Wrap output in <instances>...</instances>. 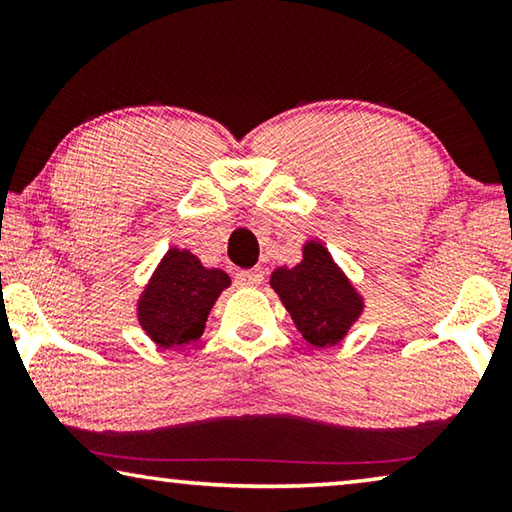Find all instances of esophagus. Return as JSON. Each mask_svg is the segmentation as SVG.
<instances>
[{
  "mask_svg": "<svg viewBox=\"0 0 512 512\" xmlns=\"http://www.w3.org/2000/svg\"><path fill=\"white\" fill-rule=\"evenodd\" d=\"M264 282V271L253 268V271H241L237 273V284L239 287H259Z\"/></svg>",
  "mask_w": 512,
  "mask_h": 512,
  "instance_id": "1",
  "label": "esophagus"
}]
</instances>
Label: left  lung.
<instances>
[{"instance_id": "left-lung-1", "label": "left lung", "mask_w": 512, "mask_h": 512, "mask_svg": "<svg viewBox=\"0 0 512 512\" xmlns=\"http://www.w3.org/2000/svg\"><path fill=\"white\" fill-rule=\"evenodd\" d=\"M271 287L305 341L316 348L343 341L363 309L361 296L318 241H309L302 248L298 266H280L273 271Z\"/></svg>"}]
</instances>
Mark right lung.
I'll return each mask as SVG.
<instances>
[{
  "label": "right lung",
  "instance_id": "add662e5",
  "mask_svg": "<svg viewBox=\"0 0 512 512\" xmlns=\"http://www.w3.org/2000/svg\"><path fill=\"white\" fill-rule=\"evenodd\" d=\"M228 287V273L205 268L189 250L171 248L137 302V318L160 348H180L201 339L207 314Z\"/></svg>",
  "mask_w": 512,
  "mask_h": 512
}]
</instances>
